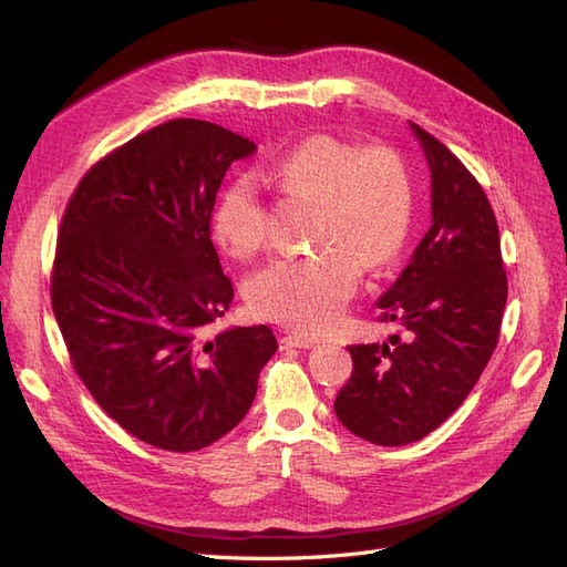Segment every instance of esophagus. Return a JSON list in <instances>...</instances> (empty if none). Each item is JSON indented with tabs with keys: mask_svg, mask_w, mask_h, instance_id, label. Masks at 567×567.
I'll list each match as a JSON object with an SVG mask.
<instances>
[{
	"mask_svg": "<svg viewBox=\"0 0 567 567\" xmlns=\"http://www.w3.org/2000/svg\"><path fill=\"white\" fill-rule=\"evenodd\" d=\"M315 338H307V336H298V333H288L281 338V348H298V350H310L315 348Z\"/></svg>",
	"mask_w": 567,
	"mask_h": 567,
	"instance_id": "obj_1",
	"label": "esophagus"
}]
</instances>
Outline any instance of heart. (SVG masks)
I'll return each mask as SVG.
<instances>
[{"label": "heart", "mask_w": 567, "mask_h": 567, "mask_svg": "<svg viewBox=\"0 0 567 567\" xmlns=\"http://www.w3.org/2000/svg\"><path fill=\"white\" fill-rule=\"evenodd\" d=\"M290 194L319 200L312 255L277 257L246 281L255 315L300 331H326L340 319L362 281L364 265L398 260L414 225V182L388 144L354 146L312 134L274 165ZM213 231L229 255L246 260L267 241V208L252 177H236L219 194Z\"/></svg>", "instance_id": "obj_1"}]
</instances>
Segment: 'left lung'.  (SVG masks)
I'll list each match as a JSON object with an SVG mask.
<instances>
[{"label":"left lung","mask_w":567,"mask_h":567,"mask_svg":"<svg viewBox=\"0 0 567 567\" xmlns=\"http://www.w3.org/2000/svg\"><path fill=\"white\" fill-rule=\"evenodd\" d=\"M409 127L431 169L433 225L375 302L406 340L352 346V375L333 404L350 433L381 447L425 437L468 398L499 340L508 296L483 186L433 134Z\"/></svg>","instance_id":"8db88e82"}]
</instances>
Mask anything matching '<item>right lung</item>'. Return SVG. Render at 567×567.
Segmentation results:
<instances>
[{"mask_svg": "<svg viewBox=\"0 0 567 567\" xmlns=\"http://www.w3.org/2000/svg\"><path fill=\"white\" fill-rule=\"evenodd\" d=\"M255 144L179 117L101 158L68 203L51 307L92 398L151 447L198 452L244 421L277 338L208 336L234 286L210 238L219 184Z\"/></svg>", "mask_w": 567, "mask_h": 567, "instance_id": "right-lung-1", "label": "right lung"}]
</instances>
